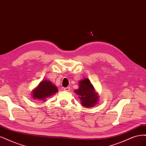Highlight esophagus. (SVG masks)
Wrapping results in <instances>:
<instances>
[{
	"label": "esophagus",
	"mask_w": 146,
	"mask_h": 146,
	"mask_svg": "<svg viewBox=\"0 0 146 146\" xmlns=\"http://www.w3.org/2000/svg\"><path fill=\"white\" fill-rule=\"evenodd\" d=\"M64 90L66 91V92H69L70 90V87H65L64 88Z\"/></svg>",
	"instance_id": "esophagus-1"
}]
</instances>
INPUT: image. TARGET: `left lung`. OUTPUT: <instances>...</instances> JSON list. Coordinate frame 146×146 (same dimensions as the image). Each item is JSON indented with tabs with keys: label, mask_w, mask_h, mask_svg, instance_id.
Returning <instances> with one entry per match:
<instances>
[{
	"label": "left lung",
	"mask_w": 146,
	"mask_h": 146,
	"mask_svg": "<svg viewBox=\"0 0 146 146\" xmlns=\"http://www.w3.org/2000/svg\"><path fill=\"white\" fill-rule=\"evenodd\" d=\"M78 83L79 88L74 90V92L78 95L81 105L87 108L95 106L99 101V96L90 80L84 78Z\"/></svg>",
	"instance_id": "left-lung-1"
}]
</instances>
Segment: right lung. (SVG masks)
<instances>
[{"label":"right lung","mask_w":146,"mask_h":146,"mask_svg":"<svg viewBox=\"0 0 146 146\" xmlns=\"http://www.w3.org/2000/svg\"><path fill=\"white\" fill-rule=\"evenodd\" d=\"M58 92L55 85L48 80H43L39 85L32 91V97L33 99L46 101V98L54 95Z\"/></svg>","instance_id":"right-lung-1"}]
</instances>
